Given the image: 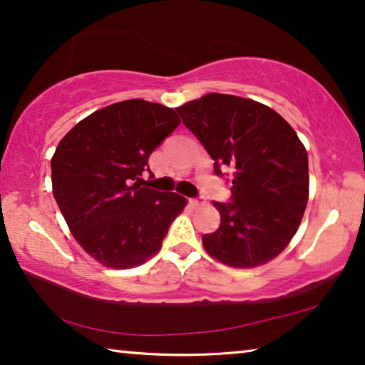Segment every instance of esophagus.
<instances>
[{
    "instance_id": "esophagus-1",
    "label": "esophagus",
    "mask_w": 365,
    "mask_h": 365,
    "mask_svg": "<svg viewBox=\"0 0 365 365\" xmlns=\"http://www.w3.org/2000/svg\"><path fill=\"white\" fill-rule=\"evenodd\" d=\"M188 203H190V207H192V208H198L200 205H202V202H200L198 198H190Z\"/></svg>"
}]
</instances>
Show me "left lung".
<instances>
[{"mask_svg": "<svg viewBox=\"0 0 365 365\" xmlns=\"http://www.w3.org/2000/svg\"><path fill=\"white\" fill-rule=\"evenodd\" d=\"M215 160L230 167L232 203L213 202L222 225L203 235L210 256L232 268L274 259L299 228L309 198L306 147L271 107L245 97L207 94L175 109Z\"/></svg>", "mask_w": 365, "mask_h": 365, "instance_id": "obj_1", "label": "left lung"}]
</instances>
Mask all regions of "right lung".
I'll list each match as a JSON object with an SVG mask.
<instances>
[{
	"instance_id": "add662e5",
	"label": "right lung",
	"mask_w": 365,
	"mask_h": 365,
	"mask_svg": "<svg viewBox=\"0 0 365 365\" xmlns=\"http://www.w3.org/2000/svg\"><path fill=\"white\" fill-rule=\"evenodd\" d=\"M178 124L170 107L122 101L92 112L56 147V202L81 248L106 268H135L150 259L187 207L182 195L145 188L140 178L150 153Z\"/></svg>"
}]
</instances>
